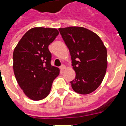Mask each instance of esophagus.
Wrapping results in <instances>:
<instances>
[{
    "label": "esophagus",
    "instance_id": "34e87169",
    "mask_svg": "<svg viewBox=\"0 0 126 126\" xmlns=\"http://www.w3.org/2000/svg\"><path fill=\"white\" fill-rule=\"evenodd\" d=\"M65 69H66V67H65V65H61V67H60V69H61V71H64Z\"/></svg>",
    "mask_w": 126,
    "mask_h": 126
}]
</instances>
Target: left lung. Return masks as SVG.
I'll use <instances>...</instances> for the list:
<instances>
[{
  "label": "left lung",
  "instance_id": "1",
  "mask_svg": "<svg viewBox=\"0 0 126 126\" xmlns=\"http://www.w3.org/2000/svg\"><path fill=\"white\" fill-rule=\"evenodd\" d=\"M69 48L72 66L76 73L71 81L78 94H91L101 85L107 68V47L97 34L82 27L59 29Z\"/></svg>",
  "mask_w": 126,
  "mask_h": 126
}]
</instances>
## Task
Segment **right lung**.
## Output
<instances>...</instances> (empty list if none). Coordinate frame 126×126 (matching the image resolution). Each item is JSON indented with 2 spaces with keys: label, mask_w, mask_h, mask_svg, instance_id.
<instances>
[{
  "label": "right lung",
  "mask_w": 126,
  "mask_h": 126,
  "mask_svg": "<svg viewBox=\"0 0 126 126\" xmlns=\"http://www.w3.org/2000/svg\"><path fill=\"white\" fill-rule=\"evenodd\" d=\"M59 31L55 28L34 27L21 38L13 53V69L19 86L25 95L39 101L49 95L59 69L51 65L48 46Z\"/></svg>",
  "instance_id": "obj_1"
}]
</instances>
